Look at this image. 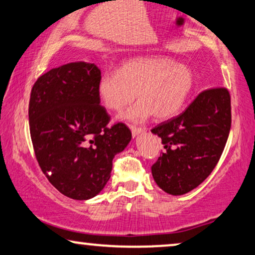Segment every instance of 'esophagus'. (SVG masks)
I'll return each instance as SVG.
<instances>
[{"mask_svg": "<svg viewBox=\"0 0 255 255\" xmlns=\"http://www.w3.org/2000/svg\"><path fill=\"white\" fill-rule=\"evenodd\" d=\"M130 128H131V132H132V136H133V137H137V136H139V134L142 133L143 131H144L142 128L134 127V125H130Z\"/></svg>", "mask_w": 255, "mask_h": 255, "instance_id": "obj_1", "label": "esophagus"}]
</instances>
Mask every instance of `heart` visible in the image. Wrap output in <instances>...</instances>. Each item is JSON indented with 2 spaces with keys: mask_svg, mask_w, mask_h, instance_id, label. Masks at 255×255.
Returning a JSON list of instances; mask_svg holds the SVG:
<instances>
[{
  "mask_svg": "<svg viewBox=\"0 0 255 255\" xmlns=\"http://www.w3.org/2000/svg\"><path fill=\"white\" fill-rule=\"evenodd\" d=\"M193 71L169 58H136L117 72L104 74L98 81V96L106 109L121 112L136 98L127 118L140 122L153 116L166 119L175 116L194 89Z\"/></svg>",
  "mask_w": 255,
  "mask_h": 255,
  "instance_id": "heart-1",
  "label": "heart"
}]
</instances>
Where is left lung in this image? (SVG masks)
I'll use <instances>...</instances> for the list:
<instances>
[{"label":"left lung","mask_w":255,"mask_h":255,"mask_svg":"<svg viewBox=\"0 0 255 255\" xmlns=\"http://www.w3.org/2000/svg\"><path fill=\"white\" fill-rule=\"evenodd\" d=\"M232 124L231 96L225 87L204 90L177 117L151 130L163 151L151 172L158 187L171 195L195 189L214 170Z\"/></svg>","instance_id":"left-lung-1"}]
</instances>
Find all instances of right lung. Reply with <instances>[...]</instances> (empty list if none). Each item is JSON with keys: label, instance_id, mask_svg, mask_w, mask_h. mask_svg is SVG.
<instances>
[{"label": "right lung", "instance_id": "obj_1", "mask_svg": "<svg viewBox=\"0 0 255 255\" xmlns=\"http://www.w3.org/2000/svg\"><path fill=\"white\" fill-rule=\"evenodd\" d=\"M94 64L72 62L41 75L30 92L29 131L48 181L74 200H89L111 177L112 161L131 140L124 123L109 125Z\"/></svg>", "mask_w": 255, "mask_h": 255}]
</instances>
